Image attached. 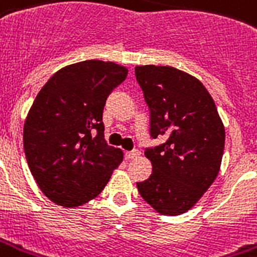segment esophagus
<instances>
[{
    "label": "esophagus",
    "mask_w": 257,
    "mask_h": 257,
    "mask_svg": "<svg viewBox=\"0 0 257 257\" xmlns=\"http://www.w3.org/2000/svg\"><path fill=\"white\" fill-rule=\"evenodd\" d=\"M139 155H140V152H139V151L133 150V151H129V152H126V154H125V158H126V159H135V158H137Z\"/></svg>",
    "instance_id": "1"
}]
</instances>
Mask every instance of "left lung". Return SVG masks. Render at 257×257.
<instances>
[{"label":"left lung","instance_id":"8db88e82","mask_svg":"<svg viewBox=\"0 0 257 257\" xmlns=\"http://www.w3.org/2000/svg\"><path fill=\"white\" fill-rule=\"evenodd\" d=\"M136 79L150 107L152 139L147 148L152 174L139 193L164 215L186 213L218 175L225 128L213 98L195 76L170 66H136Z\"/></svg>","mask_w":257,"mask_h":257}]
</instances>
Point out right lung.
Masks as SVG:
<instances>
[{"mask_svg":"<svg viewBox=\"0 0 257 257\" xmlns=\"http://www.w3.org/2000/svg\"><path fill=\"white\" fill-rule=\"evenodd\" d=\"M128 68L85 60L51 76L35 98L24 124L29 170L47 198L64 207L94 199L122 162L107 146L102 113L109 94Z\"/></svg>","mask_w":257,"mask_h":257,"instance_id":"right-lung-1","label":"right lung"}]
</instances>
